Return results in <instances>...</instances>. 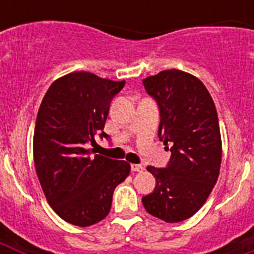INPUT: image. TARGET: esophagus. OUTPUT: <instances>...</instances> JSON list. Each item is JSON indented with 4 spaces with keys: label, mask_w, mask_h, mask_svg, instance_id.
<instances>
[{
    "label": "esophagus",
    "mask_w": 254,
    "mask_h": 254,
    "mask_svg": "<svg viewBox=\"0 0 254 254\" xmlns=\"http://www.w3.org/2000/svg\"><path fill=\"white\" fill-rule=\"evenodd\" d=\"M131 170H132V172H142L143 167L141 165V164H132Z\"/></svg>",
    "instance_id": "esophagus-1"
}]
</instances>
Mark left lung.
Wrapping results in <instances>:
<instances>
[{
	"label": "left lung",
	"instance_id": "obj_1",
	"mask_svg": "<svg viewBox=\"0 0 254 254\" xmlns=\"http://www.w3.org/2000/svg\"><path fill=\"white\" fill-rule=\"evenodd\" d=\"M142 82L160 111L159 138L172 152L165 168H146L156 186L142 197V203L152 216L179 223L202 207L219 177L221 137L216 108L205 85L181 69H165Z\"/></svg>",
	"mask_w": 254,
	"mask_h": 254
}]
</instances>
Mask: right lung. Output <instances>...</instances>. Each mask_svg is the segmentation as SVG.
Returning <instances> with one entry per match:
<instances>
[{
    "label": "right lung",
    "mask_w": 254,
    "mask_h": 254,
    "mask_svg": "<svg viewBox=\"0 0 254 254\" xmlns=\"http://www.w3.org/2000/svg\"><path fill=\"white\" fill-rule=\"evenodd\" d=\"M126 81H112L85 71L71 72L49 86L35 122L33 152L37 176L51 207L76 226L104 219L116 187L129 174L127 161L87 149L104 129L111 102Z\"/></svg>",
    "instance_id": "add662e5"
}]
</instances>
